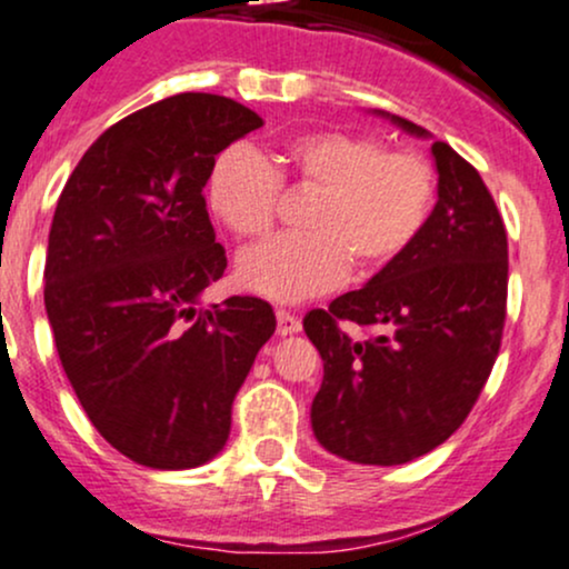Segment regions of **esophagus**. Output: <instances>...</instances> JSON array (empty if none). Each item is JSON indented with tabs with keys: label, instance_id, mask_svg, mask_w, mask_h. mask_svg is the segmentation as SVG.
I'll return each mask as SVG.
<instances>
[{
	"label": "esophagus",
	"instance_id": "1",
	"mask_svg": "<svg viewBox=\"0 0 569 569\" xmlns=\"http://www.w3.org/2000/svg\"><path fill=\"white\" fill-rule=\"evenodd\" d=\"M276 316H278V335H283V337L297 335V331L302 329V321H299L291 310H283V307H280Z\"/></svg>",
	"mask_w": 569,
	"mask_h": 569
}]
</instances>
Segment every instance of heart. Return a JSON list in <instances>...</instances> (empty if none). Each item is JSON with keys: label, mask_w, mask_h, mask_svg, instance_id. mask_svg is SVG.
<instances>
[{"label": "heart", "mask_w": 569, "mask_h": 569, "mask_svg": "<svg viewBox=\"0 0 569 569\" xmlns=\"http://www.w3.org/2000/svg\"><path fill=\"white\" fill-rule=\"evenodd\" d=\"M280 171L248 147H230L208 176V206L240 238L276 224L283 181L312 189L302 227L240 253L238 280L278 302L318 297L348 276L390 267L426 232L436 208V168L417 149H385L377 136L310 130L283 143Z\"/></svg>", "instance_id": "obj_1"}]
</instances>
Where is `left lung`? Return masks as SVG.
<instances>
[{
  "mask_svg": "<svg viewBox=\"0 0 569 569\" xmlns=\"http://www.w3.org/2000/svg\"><path fill=\"white\" fill-rule=\"evenodd\" d=\"M390 120L426 136L403 117ZM430 149L439 202L420 240L363 289L305 316L323 358L316 439L363 466H401L447 441L479 401L502 342L506 224L471 162L443 141ZM345 322L372 335L352 340Z\"/></svg>",
  "mask_w": 569,
  "mask_h": 569,
  "instance_id": "left-lung-1",
  "label": "left lung"
}]
</instances>
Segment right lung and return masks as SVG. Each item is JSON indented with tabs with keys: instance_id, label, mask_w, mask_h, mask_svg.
Here are the masks:
<instances>
[{
	"instance_id": "add662e5",
	"label": "right lung",
	"mask_w": 569,
	"mask_h": 569,
	"mask_svg": "<svg viewBox=\"0 0 569 569\" xmlns=\"http://www.w3.org/2000/svg\"><path fill=\"white\" fill-rule=\"evenodd\" d=\"M257 128L232 98H162L103 130L58 198L44 259L58 358L98 433L139 466L211 460L276 331L264 299L198 307L227 267L202 187Z\"/></svg>"
}]
</instances>
